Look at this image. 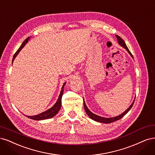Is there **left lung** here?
Segmentation results:
<instances>
[{
  "label": "left lung",
  "instance_id": "1",
  "mask_svg": "<svg viewBox=\"0 0 155 155\" xmlns=\"http://www.w3.org/2000/svg\"><path fill=\"white\" fill-rule=\"evenodd\" d=\"M116 37L117 38V41H118V44L120 45L121 46H122L124 48H125L127 50V51L129 53V54L133 58V54H131V53L130 52V51L129 50L128 48L127 47L126 43H125V42L124 41V40L120 37H119L118 35H116ZM134 100H135V98H134ZM134 101L133 102V103L131 104V106H129L127 109H126V111H125L123 113H122L121 114H120V115L117 116V117H112V118H104V117H100L98 115H97V114L93 113L89 109L87 108V107L86 106V103H85L84 102V109H85V111H86V113H87V115L89 117V118H91L92 120H93L94 121H97V122H102V123H106V124H109V123H111V122H113L114 121H117L118 120H120V118H122L125 114H126V113H127V112L130 110L131 108L133 107V105L134 102Z\"/></svg>",
  "mask_w": 155,
  "mask_h": 155
}]
</instances>
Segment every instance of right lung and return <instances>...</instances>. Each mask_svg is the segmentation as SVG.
Listing matches in <instances>:
<instances>
[{"label":"right lung","mask_w":155,"mask_h":155,"mask_svg":"<svg viewBox=\"0 0 155 155\" xmlns=\"http://www.w3.org/2000/svg\"><path fill=\"white\" fill-rule=\"evenodd\" d=\"M29 37H28L25 41L23 42V43L22 44V45L20 48H18V50L16 51V53H15V54L13 55V61H12V64L13 62L14 61V59L15 58V57H17V54H18V53L20 52V51L23 48V47L26 45V44L28 42V41H29ZM65 84H66V82H65L62 87L61 89V92L60 93V95L58 97V98L57 100V102L54 104V106L51 107L50 109H49L48 110L44 111L42 113H40L37 115H35V116H26L27 117H28L29 118H31L32 120H45V119H48V118H51L52 117H53L54 116H55L56 114H57V113L59 111L61 107V105H62V94H63V92H64V87Z\"/></svg>","instance_id":"1"}]
</instances>
